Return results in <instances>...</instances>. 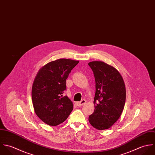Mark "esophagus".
Instances as JSON below:
<instances>
[{"mask_svg":"<svg viewBox=\"0 0 155 155\" xmlns=\"http://www.w3.org/2000/svg\"><path fill=\"white\" fill-rule=\"evenodd\" d=\"M86 100L83 99V100H81V101H80V102H76V105H77L78 107H80V106L84 105V104H86Z\"/></svg>","mask_w":155,"mask_h":155,"instance_id":"34e87169","label":"esophagus"}]
</instances>
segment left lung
<instances>
[{
	"mask_svg": "<svg viewBox=\"0 0 155 155\" xmlns=\"http://www.w3.org/2000/svg\"><path fill=\"white\" fill-rule=\"evenodd\" d=\"M89 65L96 83L94 110L89 121L98 130L107 129L119 119L124 110L126 101L124 79L115 68L106 63L93 61Z\"/></svg>",
	"mask_w": 155,
	"mask_h": 155,
	"instance_id": "8db88e82",
	"label": "left lung"
}]
</instances>
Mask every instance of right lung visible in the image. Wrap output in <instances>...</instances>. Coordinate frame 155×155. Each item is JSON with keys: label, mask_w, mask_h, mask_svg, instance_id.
Masks as SVG:
<instances>
[{"label": "right lung", "mask_w": 155, "mask_h": 155, "mask_svg": "<svg viewBox=\"0 0 155 155\" xmlns=\"http://www.w3.org/2000/svg\"><path fill=\"white\" fill-rule=\"evenodd\" d=\"M79 61L61 59L49 62L38 71L33 83L35 112L45 124L54 126L65 121L73 110L72 102L63 93L66 80Z\"/></svg>", "instance_id": "add662e5"}]
</instances>
